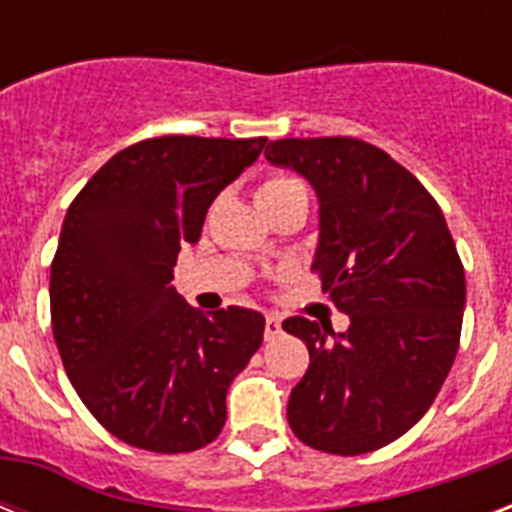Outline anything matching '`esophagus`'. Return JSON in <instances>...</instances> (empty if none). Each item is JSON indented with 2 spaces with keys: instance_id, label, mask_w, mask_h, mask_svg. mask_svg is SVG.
Wrapping results in <instances>:
<instances>
[{
  "instance_id": "esophagus-1",
  "label": "esophagus",
  "mask_w": 512,
  "mask_h": 512,
  "mask_svg": "<svg viewBox=\"0 0 512 512\" xmlns=\"http://www.w3.org/2000/svg\"><path fill=\"white\" fill-rule=\"evenodd\" d=\"M281 335L279 316H265V340H276Z\"/></svg>"
}]
</instances>
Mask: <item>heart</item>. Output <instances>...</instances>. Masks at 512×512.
Instances as JSON below:
<instances>
[{
  "instance_id": "1",
  "label": "heart",
  "mask_w": 512,
  "mask_h": 512,
  "mask_svg": "<svg viewBox=\"0 0 512 512\" xmlns=\"http://www.w3.org/2000/svg\"><path fill=\"white\" fill-rule=\"evenodd\" d=\"M292 193H303V196H308L303 180L295 175H289V172H273V175L265 177L263 183H260V188H257V201L263 204V201L292 196Z\"/></svg>"
}]
</instances>
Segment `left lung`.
I'll list each match as a JSON object with an SVG mask.
<instances>
[{
	"label": "left lung",
	"mask_w": 512,
	"mask_h": 512,
	"mask_svg": "<svg viewBox=\"0 0 512 512\" xmlns=\"http://www.w3.org/2000/svg\"><path fill=\"white\" fill-rule=\"evenodd\" d=\"M268 162L319 193L313 271L348 332L292 316L281 327L311 364L289 396V428L319 452L366 454L428 412L462 332L465 268L436 199L382 148L358 138H284Z\"/></svg>",
	"instance_id": "8db88e82"
}]
</instances>
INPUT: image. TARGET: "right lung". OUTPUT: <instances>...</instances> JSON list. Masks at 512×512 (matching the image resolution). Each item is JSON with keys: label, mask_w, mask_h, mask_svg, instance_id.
Segmentation results:
<instances>
[{"label": "right lung", "mask_w": 512, "mask_h": 512, "mask_svg": "<svg viewBox=\"0 0 512 512\" xmlns=\"http://www.w3.org/2000/svg\"><path fill=\"white\" fill-rule=\"evenodd\" d=\"M268 138L164 135L111 156L71 201L50 268L52 335L74 390L119 441L196 452L263 342L247 308L193 311L172 287L183 244Z\"/></svg>", "instance_id": "add662e5"}]
</instances>
